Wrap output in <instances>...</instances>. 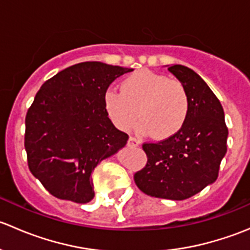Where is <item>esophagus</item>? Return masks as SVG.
Listing matches in <instances>:
<instances>
[{"label": "esophagus", "mask_w": 250, "mask_h": 250, "mask_svg": "<svg viewBox=\"0 0 250 250\" xmlns=\"http://www.w3.org/2000/svg\"><path fill=\"white\" fill-rule=\"evenodd\" d=\"M140 145V140L137 139L135 137H130L129 140H128V146H139Z\"/></svg>", "instance_id": "1"}]
</instances>
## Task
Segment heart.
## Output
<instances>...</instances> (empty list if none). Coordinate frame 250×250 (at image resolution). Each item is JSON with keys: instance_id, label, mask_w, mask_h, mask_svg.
Returning a JSON list of instances; mask_svg holds the SVG:
<instances>
[{"instance_id": "1", "label": "heart", "mask_w": 250, "mask_h": 250, "mask_svg": "<svg viewBox=\"0 0 250 250\" xmlns=\"http://www.w3.org/2000/svg\"><path fill=\"white\" fill-rule=\"evenodd\" d=\"M104 106L112 122L121 129L133 128L139 112L141 120L138 130L166 139L185 125L190 99L179 81L143 70L125 78L121 92L109 88L104 93Z\"/></svg>"}]
</instances>
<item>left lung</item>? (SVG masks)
I'll use <instances>...</instances> for the list:
<instances>
[{
    "mask_svg": "<svg viewBox=\"0 0 250 250\" xmlns=\"http://www.w3.org/2000/svg\"><path fill=\"white\" fill-rule=\"evenodd\" d=\"M190 99L185 125L158 143L143 144L147 163L134 174L138 188L151 197L181 201L216 180L228 151L229 129L220 102L193 70L172 65Z\"/></svg>",
    "mask_w": 250,
    "mask_h": 250,
    "instance_id": "1",
    "label": "left lung"
}]
</instances>
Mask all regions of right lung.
Here are the masks:
<instances>
[{
	"label": "right lung",
	"mask_w": 250,
	"mask_h": 250,
	"mask_svg": "<svg viewBox=\"0 0 250 250\" xmlns=\"http://www.w3.org/2000/svg\"><path fill=\"white\" fill-rule=\"evenodd\" d=\"M127 67L100 62L72 65L46 81L25 117L30 172L60 200L88 203L94 197V168L127 144L113 125L104 93Z\"/></svg>",
	"instance_id": "add662e5"
}]
</instances>
